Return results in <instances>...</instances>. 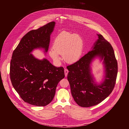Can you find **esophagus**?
<instances>
[{"label":"esophagus","mask_w":129,"mask_h":129,"mask_svg":"<svg viewBox=\"0 0 129 129\" xmlns=\"http://www.w3.org/2000/svg\"><path fill=\"white\" fill-rule=\"evenodd\" d=\"M64 72H65V77H67V75H68V73H69V70L65 69L64 70Z\"/></svg>","instance_id":"esophagus-1"}]
</instances>
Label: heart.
I'll return each instance as SVG.
<instances>
[{"label":"heart","instance_id":"1","mask_svg":"<svg viewBox=\"0 0 129 129\" xmlns=\"http://www.w3.org/2000/svg\"><path fill=\"white\" fill-rule=\"evenodd\" d=\"M84 42L80 35L68 32L59 34L53 43V48L49 51V54L55 62H60L62 54L67 62L73 63L79 60L83 51Z\"/></svg>","mask_w":129,"mask_h":129}]
</instances>
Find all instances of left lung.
Returning <instances> with one entry per match:
<instances>
[{"label": "left lung", "instance_id": "obj_1", "mask_svg": "<svg viewBox=\"0 0 129 129\" xmlns=\"http://www.w3.org/2000/svg\"><path fill=\"white\" fill-rule=\"evenodd\" d=\"M92 50L78 61L67 67V78L71 92L78 106L88 107L95 106L107 98L113 90L118 72V65L113 48L100 34ZM103 60L105 75L100 84L95 82L91 74L90 64L95 57Z\"/></svg>", "mask_w": 129, "mask_h": 129}]
</instances>
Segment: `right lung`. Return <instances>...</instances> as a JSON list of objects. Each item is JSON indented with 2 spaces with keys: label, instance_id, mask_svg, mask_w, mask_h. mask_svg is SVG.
I'll return each mask as SVG.
<instances>
[{
  "label": "right lung",
  "instance_id": "add662e5",
  "mask_svg": "<svg viewBox=\"0 0 129 129\" xmlns=\"http://www.w3.org/2000/svg\"><path fill=\"white\" fill-rule=\"evenodd\" d=\"M55 22H51L27 33L13 51L10 67L12 85L25 102L44 106L53 100L56 87L65 77L64 68H57L45 58L40 60L31 52L35 49L48 50Z\"/></svg>",
  "mask_w": 129,
  "mask_h": 129
}]
</instances>
